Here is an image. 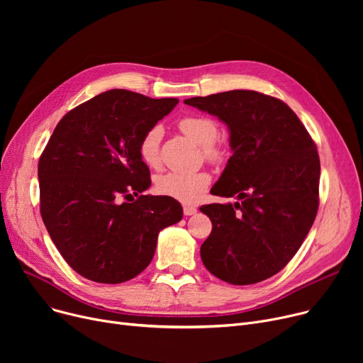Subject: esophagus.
Returning <instances> with one entry per match:
<instances>
[{
    "instance_id": "obj_1",
    "label": "esophagus",
    "mask_w": 363,
    "mask_h": 363,
    "mask_svg": "<svg viewBox=\"0 0 363 363\" xmlns=\"http://www.w3.org/2000/svg\"><path fill=\"white\" fill-rule=\"evenodd\" d=\"M196 213H197V207L188 206V204L184 206V215H185V216H193V215H196Z\"/></svg>"
}]
</instances>
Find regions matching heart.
<instances>
[{"label": "heart", "mask_w": 363, "mask_h": 363, "mask_svg": "<svg viewBox=\"0 0 363 363\" xmlns=\"http://www.w3.org/2000/svg\"><path fill=\"white\" fill-rule=\"evenodd\" d=\"M178 126L188 138L203 147L207 160L213 163L223 160L225 148L216 143L219 137V125L215 119L201 116V114H193V116L182 118L178 122ZM160 138L162 130L156 126L147 130L140 141V157L148 167H157L160 164ZM208 184H211V175L206 172H196V174L167 172L156 179V191L182 203H194L204 194Z\"/></svg>", "instance_id": "1"}]
</instances>
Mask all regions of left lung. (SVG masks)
Here are the masks:
<instances>
[{
	"label": "left lung",
	"instance_id": "8db88e82",
	"mask_svg": "<svg viewBox=\"0 0 363 363\" xmlns=\"http://www.w3.org/2000/svg\"><path fill=\"white\" fill-rule=\"evenodd\" d=\"M230 129L233 156L211 193L235 204H206L212 233L201 244L207 271L234 285L278 274L300 249L319 206L318 150L297 114L257 91L234 89L184 101Z\"/></svg>",
	"mask_w": 363,
	"mask_h": 363
}]
</instances>
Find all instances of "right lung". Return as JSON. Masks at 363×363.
<instances>
[{
    "instance_id": "obj_1",
    "label": "right lung",
    "mask_w": 363,
    "mask_h": 363,
    "mask_svg": "<svg viewBox=\"0 0 363 363\" xmlns=\"http://www.w3.org/2000/svg\"><path fill=\"white\" fill-rule=\"evenodd\" d=\"M178 99H150L110 89L66 113L38 163L41 216L73 271L101 284L141 274L156 252L157 235L182 219L166 196H139L150 170L138 145Z\"/></svg>"
}]
</instances>
